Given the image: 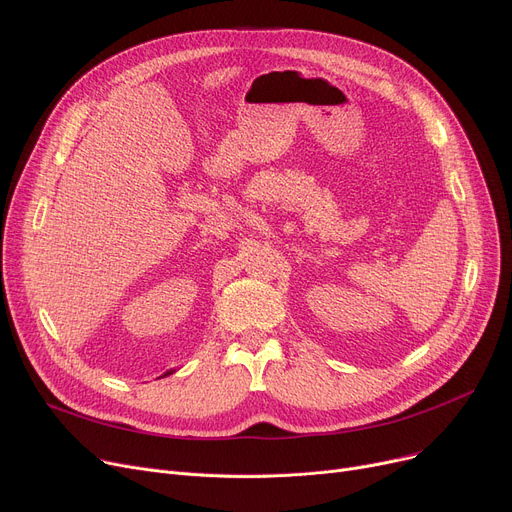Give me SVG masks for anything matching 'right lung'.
Listing matches in <instances>:
<instances>
[{
  "mask_svg": "<svg viewBox=\"0 0 512 512\" xmlns=\"http://www.w3.org/2000/svg\"><path fill=\"white\" fill-rule=\"evenodd\" d=\"M170 373H172V371H168V373H166V375H170Z\"/></svg>",
  "mask_w": 512,
  "mask_h": 512,
  "instance_id": "add662e5",
  "label": "right lung"
}]
</instances>
